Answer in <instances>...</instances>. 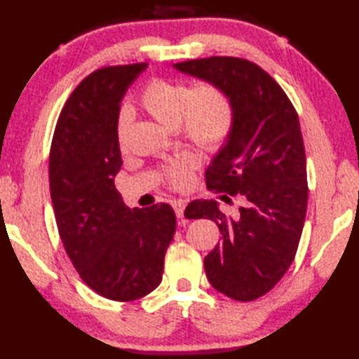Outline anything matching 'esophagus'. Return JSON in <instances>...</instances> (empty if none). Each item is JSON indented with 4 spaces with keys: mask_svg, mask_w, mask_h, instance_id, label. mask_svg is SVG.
<instances>
[{
    "mask_svg": "<svg viewBox=\"0 0 359 359\" xmlns=\"http://www.w3.org/2000/svg\"><path fill=\"white\" fill-rule=\"evenodd\" d=\"M172 208L175 215L177 218H184V210H185V203L182 201V199H177V201H172Z\"/></svg>",
    "mask_w": 359,
    "mask_h": 359,
    "instance_id": "obj_1",
    "label": "esophagus"
}]
</instances>
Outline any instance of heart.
<instances>
[{
	"label": "heart",
	"instance_id": "heart-1",
	"mask_svg": "<svg viewBox=\"0 0 359 359\" xmlns=\"http://www.w3.org/2000/svg\"><path fill=\"white\" fill-rule=\"evenodd\" d=\"M137 102L145 112L166 126H179L199 147L215 151L233 135L236 107L229 93L215 82L187 83L175 79H151L141 90ZM130 117L121 112L117 120V142L123 147ZM198 156L185 154L165 168V177L172 187H185Z\"/></svg>",
	"mask_w": 359,
	"mask_h": 359
}]
</instances>
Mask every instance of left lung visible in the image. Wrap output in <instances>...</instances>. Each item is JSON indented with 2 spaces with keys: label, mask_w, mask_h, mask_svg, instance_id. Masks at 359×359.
Masks as SVG:
<instances>
[{
  "label": "left lung",
  "mask_w": 359,
  "mask_h": 359,
  "mask_svg": "<svg viewBox=\"0 0 359 359\" xmlns=\"http://www.w3.org/2000/svg\"><path fill=\"white\" fill-rule=\"evenodd\" d=\"M185 74L215 82L236 107L233 135L205 171L210 191L244 199L226 217L215 199H194L187 218H210L222 242L204 258L212 287L234 301L258 299L280 282L294 259L307 210L306 151L287 93L244 58L209 57L175 63Z\"/></svg>",
  "instance_id": "left-lung-1"
}]
</instances>
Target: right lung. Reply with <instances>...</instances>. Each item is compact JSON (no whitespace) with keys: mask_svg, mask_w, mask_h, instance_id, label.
I'll return each mask as SVG.
<instances>
[{"mask_svg":"<svg viewBox=\"0 0 359 359\" xmlns=\"http://www.w3.org/2000/svg\"><path fill=\"white\" fill-rule=\"evenodd\" d=\"M147 63L104 66L66 100L48 155L50 198L71 263L95 293L128 302L161 282L175 233L169 204L126 208L114 185L121 168L120 101Z\"/></svg>","mask_w":359,"mask_h":359,"instance_id":"add662e5","label":"right lung"}]
</instances>
